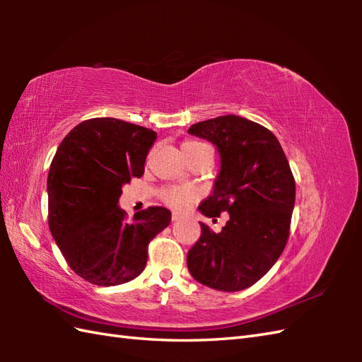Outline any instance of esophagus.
I'll use <instances>...</instances> for the list:
<instances>
[{"label": "esophagus", "mask_w": 362, "mask_h": 362, "mask_svg": "<svg viewBox=\"0 0 362 362\" xmlns=\"http://www.w3.org/2000/svg\"><path fill=\"white\" fill-rule=\"evenodd\" d=\"M180 218H182V214H180V213H175V211L173 213V221H179Z\"/></svg>", "instance_id": "obj_1"}]
</instances>
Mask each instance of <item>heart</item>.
Instances as JSON below:
<instances>
[{"label": "heart", "instance_id": "1", "mask_svg": "<svg viewBox=\"0 0 362 362\" xmlns=\"http://www.w3.org/2000/svg\"><path fill=\"white\" fill-rule=\"evenodd\" d=\"M199 144L202 143L185 141L182 146H189V148H193V146H199ZM161 197H163V201L168 205H171L173 209L183 210L196 201L197 193L196 189H193L191 187H169L161 191Z\"/></svg>", "mask_w": 362, "mask_h": 362}]
</instances>
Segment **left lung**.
Here are the masks:
<instances>
[{
  "label": "left lung",
  "instance_id": "left-lung-1",
  "mask_svg": "<svg viewBox=\"0 0 362 362\" xmlns=\"http://www.w3.org/2000/svg\"><path fill=\"white\" fill-rule=\"evenodd\" d=\"M188 134L213 143L221 158L211 194L199 211L206 218L230 214L219 233L201 222V238L187 255L188 271L213 289H245L267 274L288 241L296 204L288 158L271 130L238 115L196 122Z\"/></svg>",
  "mask_w": 362,
  "mask_h": 362
}]
</instances>
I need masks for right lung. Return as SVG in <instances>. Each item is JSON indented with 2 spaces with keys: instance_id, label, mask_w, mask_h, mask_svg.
I'll return each instance as SVG.
<instances>
[{
  "instance_id": "add662e5",
  "label": "right lung",
  "mask_w": 362,
  "mask_h": 362,
  "mask_svg": "<svg viewBox=\"0 0 362 362\" xmlns=\"http://www.w3.org/2000/svg\"><path fill=\"white\" fill-rule=\"evenodd\" d=\"M156 140L151 129L93 118L70 130L51 161V235L66 263L91 284L117 286L140 275L149 241L171 222L163 206H149L129 221L118 205L122 187L143 175Z\"/></svg>"
}]
</instances>
